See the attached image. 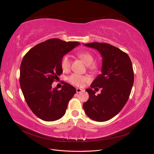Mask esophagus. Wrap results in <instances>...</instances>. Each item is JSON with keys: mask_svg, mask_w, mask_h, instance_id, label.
Segmentation results:
<instances>
[{"mask_svg": "<svg viewBox=\"0 0 154 154\" xmlns=\"http://www.w3.org/2000/svg\"><path fill=\"white\" fill-rule=\"evenodd\" d=\"M82 91H83V89H81V88H76V92L77 93H80Z\"/></svg>", "mask_w": 154, "mask_h": 154, "instance_id": "esophagus-1", "label": "esophagus"}]
</instances>
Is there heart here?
I'll list each match as a JSON object with an SVG mask.
<instances>
[{
  "mask_svg": "<svg viewBox=\"0 0 154 154\" xmlns=\"http://www.w3.org/2000/svg\"><path fill=\"white\" fill-rule=\"evenodd\" d=\"M77 54L85 62L87 66H89V68L91 70H94L96 69V67L93 65L94 63V57L91 53L88 52V51H83V52L78 53ZM71 59L70 55H64L61 60V67L63 71H69L71 69ZM68 80L74 85L77 87H83L89 80V78L85 76L74 73L68 78Z\"/></svg>",
  "mask_w": 154,
  "mask_h": 154,
  "instance_id": "b5f03b06",
  "label": "heart"
}]
</instances>
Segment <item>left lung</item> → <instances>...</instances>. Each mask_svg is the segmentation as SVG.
Returning a JSON list of instances; mask_svg holds the SVG:
<instances>
[{
	"instance_id": "8db88e82",
	"label": "left lung",
	"mask_w": 154,
	"mask_h": 154,
	"mask_svg": "<svg viewBox=\"0 0 154 154\" xmlns=\"http://www.w3.org/2000/svg\"><path fill=\"white\" fill-rule=\"evenodd\" d=\"M84 45L98 51L103 59L101 74L85 90L89 97L83 107L91 119L106 122L117 115L129 98L134 79L132 62L127 53L109 44L92 42ZM99 88L101 94L96 96L94 91Z\"/></svg>"
}]
</instances>
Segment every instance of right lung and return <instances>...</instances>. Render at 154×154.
<instances>
[{
  "label": "right lung",
  "instance_id": "1",
  "mask_svg": "<svg viewBox=\"0 0 154 154\" xmlns=\"http://www.w3.org/2000/svg\"><path fill=\"white\" fill-rule=\"evenodd\" d=\"M80 44L52 38L37 44L22 59L20 85L26 103L37 117L53 122L66 113L67 105L76 88L63 83L62 89L52 88V83L63 72V56Z\"/></svg>",
  "mask_w": 154,
  "mask_h": 154
}]
</instances>
